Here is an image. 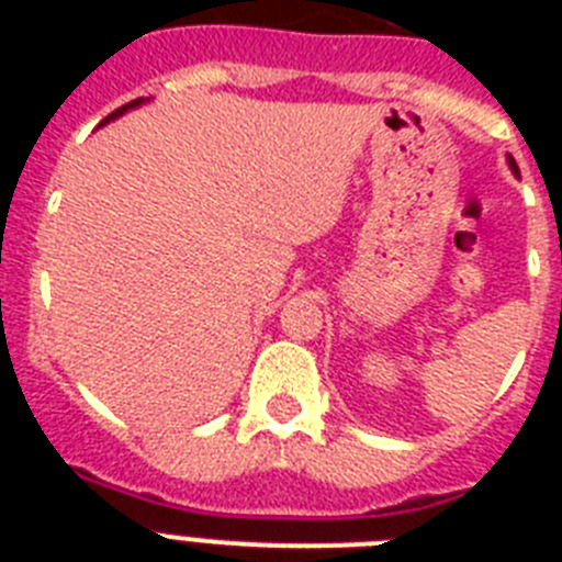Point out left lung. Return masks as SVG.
<instances>
[{
    "instance_id": "left-lung-1",
    "label": "left lung",
    "mask_w": 562,
    "mask_h": 562,
    "mask_svg": "<svg viewBox=\"0 0 562 562\" xmlns=\"http://www.w3.org/2000/svg\"><path fill=\"white\" fill-rule=\"evenodd\" d=\"M509 166H513V171H518V168H515V160H513V157H509Z\"/></svg>"
}]
</instances>
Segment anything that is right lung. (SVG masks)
Listing matches in <instances>:
<instances>
[{
    "instance_id": "1",
    "label": "right lung",
    "mask_w": 562,
    "mask_h": 562,
    "mask_svg": "<svg viewBox=\"0 0 562 562\" xmlns=\"http://www.w3.org/2000/svg\"><path fill=\"white\" fill-rule=\"evenodd\" d=\"M140 103H143V98H137V101L126 103V106H121V109H114V112H112V114H109V117H103V123L114 121V117H117V114H123V112H126V109H132V106H140Z\"/></svg>"
}]
</instances>
